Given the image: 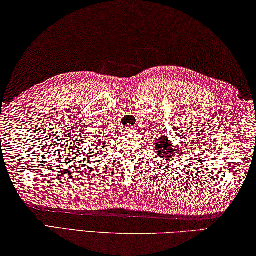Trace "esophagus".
Masks as SVG:
<instances>
[{
	"instance_id": "obj_1",
	"label": "esophagus",
	"mask_w": 256,
	"mask_h": 256,
	"mask_svg": "<svg viewBox=\"0 0 256 256\" xmlns=\"http://www.w3.org/2000/svg\"><path fill=\"white\" fill-rule=\"evenodd\" d=\"M136 126H131V125H128V126H125L124 128V131L126 132V133H130V132H132V131H136Z\"/></svg>"
}]
</instances>
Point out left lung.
I'll return each instance as SVG.
<instances>
[{"mask_svg": "<svg viewBox=\"0 0 256 256\" xmlns=\"http://www.w3.org/2000/svg\"><path fill=\"white\" fill-rule=\"evenodd\" d=\"M158 156H161V159L164 160H172L174 159V148L171 146L170 142L168 141L166 136L158 138V141L156 143Z\"/></svg>", "mask_w": 256, "mask_h": 256, "instance_id": "obj_1", "label": "left lung"}]
</instances>
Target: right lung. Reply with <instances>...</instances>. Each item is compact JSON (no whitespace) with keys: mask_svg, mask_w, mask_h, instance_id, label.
<instances>
[{"mask_svg":"<svg viewBox=\"0 0 256 256\" xmlns=\"http://www.w3.org/2000/svg\"><path fill=\"white\" fill-rule=\"evenodd\" d=\"M95 144H97V146H98V148L102 146V144H105V142L104 141H100V142H96ZM95 144H92V146L95 148Z\"/></svg>","mask_w":256,"mask_h":256,"instance_id":"right-lung-1","label":"right lung"}]
</instances>
